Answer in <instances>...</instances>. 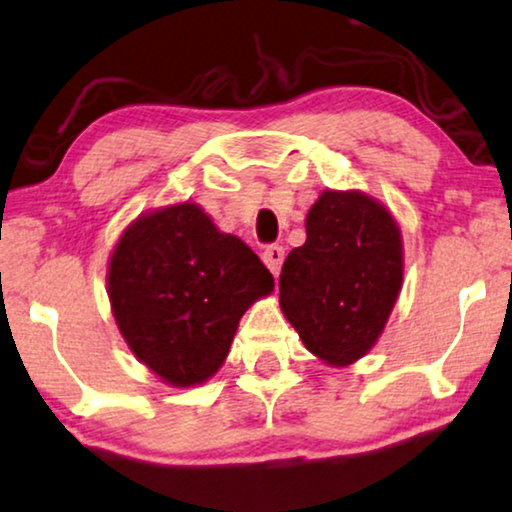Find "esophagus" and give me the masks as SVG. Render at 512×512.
Wrapping results in <instances>:
<instances>
[{"label":"esophagus","mask_w":512,"mask_h":512,"mask_svg":"<svg viewBox=\"0 0 512 512\" xmlns=\"http://www.w3.org/2000/svg\"><path fill=\"white\" fill-rule=\"evenodd\" d=\"M283 259H285V248L283 246H269L262 253V262L266 264V269H269L273 276H278V273H280Z\"/></svg>","instance_id":"34e87169"}]
</instances>
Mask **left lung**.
I'll return each instance as SVG.
<instances>
[{
  "label": "left lung",
  "mask_w": 512,
  "mask_h": 512,
  "mask_svg": "<svg viewBox=\"0 0 512 512\" xmlns=\"http://www.w3.org/2000/svg\"><path fill=\"white\" fill-rule=\"evenodd\" d=\"M280 311L306 350L345 369L378 343L403 285L401 227L362 190H322L280 271Z\"/></svg>",
  "instance_id": "1"
}]
</instances>
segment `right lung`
Returning a JSON list of instances; mask_svg holds the SVG:
<instances>
[{
  "label": "right lung",
  "mask_w": 512,
  "mask_h": 512,
  "mask_svg": "<svg viewBox=\"0 0 512 512\" xmlns=\"http://www.w3.org/2000/svg\"><path fill=\"white\" fill-rule=\"evenodd\" d=\"M120 336L171 387L220 371L243 313L273 292V276L239 236L194 201L141 213L122 229L106 269Z\"/></svg>",
  "instance_id": "add662e5"
}]
</instances>
